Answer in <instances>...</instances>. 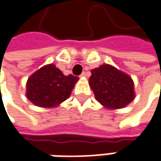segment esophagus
Segmentation results:
<instances>
[{
    "label": "esophagus",
    "instance_id": "1",
    "mask_svg": "<svg viewBox=\"0 0 161 161\" xmlns=\"http://www.w3.org/2000/svg\"><path fill=\"white\" fill-rule=\"evenodd\" d=\"M85 76H86V73H85V72H83V73L80 75V77H85Z\"/></svg>",
    "mask_w": 161,
    "mask_h": 161
}]
</instances>
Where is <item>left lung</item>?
<instances>
[{"label": "left lung", "mask_w": 161, "mask_h": 161, "mask_svg": "<svg viewBox=\"0 0 161 161\" xmlns=\"http://www.w3.org/2000/svg\"><path fill=\"white\" fill-rule=\"evenodd\" d=\"M89 86L96 99L110 109L124 108L135 98L132 78L109 64L91 71Z\"/></svg>", "instance_id": "left-lung-1"}]
</instances>
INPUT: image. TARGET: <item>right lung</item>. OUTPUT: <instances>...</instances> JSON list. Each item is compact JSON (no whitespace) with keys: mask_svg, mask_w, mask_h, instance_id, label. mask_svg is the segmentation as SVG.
Instances as JSON below:
<instances>
[{"mask_svg":"<svg viewBox=\"0 0 161 161\" xmlns=\"http://www.w3.org/2000/svg\"><path fill=\"white\" fill-rule=\"evenodd\" d=\"M77 80L78 77L64 75L54 64H49L28 78L26 97L38 107H55L69 97Z\"/></svg>","mask_w":161,"mask_h":161,"instance_id":"1","label":"right lung"}]
</instances>
